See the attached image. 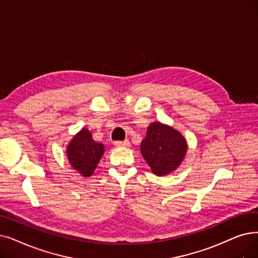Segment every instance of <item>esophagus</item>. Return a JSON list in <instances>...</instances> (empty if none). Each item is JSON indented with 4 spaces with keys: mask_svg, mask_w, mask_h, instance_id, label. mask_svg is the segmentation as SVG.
I'll list each match as a JSON object with an SVG mask.
<instances>
[{
    "mask_svg": "<svg viewBox=\"0 0 258 258\" xmlns=\"http://www.w3.org/2000/svg\"><path fill=\"white\" fill-rule=\"evenodd\" d=\"M114 144H115V147H118V148H120V147H128V145H130V141H128V140H124V141H115Z\"/></svg>",
    "mask_w": 258,
    "mask_h": 258,
    "instance_id": "34e87169",
    "label": "esophagus"
}]
</instances>
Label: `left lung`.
I'll return each instance as SVG.
<instances>
[{"mask_svg":"<svg viewBox=\"0 0 258 258\" xmlns=\"http://www.w3.org/2000/svg\"><path fill=\"white\" fill-rule=\"evenodd\" d=\"M140 151L152 172L164 176L180 165L186 154L187 144L178 131L156 121L148 127Z\"/></svg>","mask_w":258,"mask_h":258,"instance_id":"left-lung-1","label":"left lung"}]
</instances>
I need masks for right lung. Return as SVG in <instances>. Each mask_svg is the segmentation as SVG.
<instances>
[{"label": "right lung", "instance_id": "right-lung-1", "mask_svg": "<svg viewBox=\"0 0 258 258\" xmlns=\"http://www.w3.org/2000/svg\"><path fill=\"white\" fill-rule=\"evenodd\" d=\"M66 153L74 170L83 177H89L104 154V145L96 142L91 132L83 127L67 145Z\"/></svg>", "mask_w": 258, "mask_h": 258}]
</instances>
